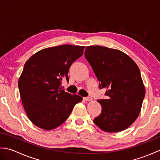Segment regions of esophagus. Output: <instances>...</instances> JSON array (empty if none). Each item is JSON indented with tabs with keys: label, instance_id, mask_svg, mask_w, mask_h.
<instances>
[{
	"label": "esophagus",
	"instance_id": "esophagus-1",
	"mask_svg": "<svg viewBox=\"0 0 160 160\" xmlns=\"http://www.w3.org/2000/svg\"><path fill=\"white\" fill-rule=\"evenodd\" d=\"M84 100H86V101H91V100H92V98H91L90 96H87V97L84 98Z\"/></svg>",
	"mask_w": 160,
	"mask_h": 160
}]
</instances>
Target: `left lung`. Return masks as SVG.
Returning <instances> with one entry per match:
<instances>
[{
	"instance_id": "1",
	"label": "left lung",
	"mask_w": 160,
	"mask_h": 160,
	"mask_svg": "<svg viewBox=\"0 0 160 160\" xmlns=\"http://www.w3.org/2000/svg\"><path fill=\"white\" fill-rule=\"evenodd\" d=\"M84 56L108 96L98 100L102 111L93 122L108 132L125 130L138 117L145 96L140 69L127 54L105 47H87Z\"/></svg>"
}]
</instances>
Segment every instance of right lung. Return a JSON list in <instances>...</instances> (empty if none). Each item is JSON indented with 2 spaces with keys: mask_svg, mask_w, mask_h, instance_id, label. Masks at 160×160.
I'll return each mask as SVG.
<instances>
[{
  "mask_svg": "<svg viewBox=\"0 0 160 160\" xmlns=\"http://www.w3.org/2000/svg\"><path fill=\"white\" fill-rule=\"evenodd\" d=\"M84 46L63 45L39 51L29 58L18 81L22 102L29 119L37 127L51 130L69 118L82 98L61 89L69 82L71 64L82 56Z\"/></svg>",
  "mask_w": 160,
  "mask_h": 160,
  "instance_id": "add662e5",
  "label": "right lung"
}]
</instances>
